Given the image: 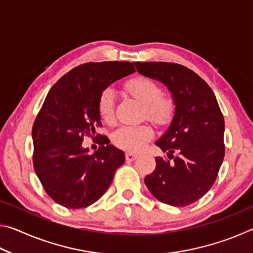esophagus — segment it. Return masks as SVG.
<instances>
[{"instance_id":"esophagus-1","label":"esophagus","mask_w":253,"mask_h":253,"mask_svg":"<svg viewBox=\"0 0 253 253\" xmlns=\"http://www.w3.org/2000/svg\"><path fill=\"white\" fill-rule=\"evenodd\" d=\"M138 158V155H136V154H132V153H126V161L127 162H134L135 160Z\"/></svg>"}]
</instances>
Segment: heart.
<instances>
[{"instance_id": "1", "label": "heart", "mask_w": 253, "mask_h": 253, "mask_svg": "<svg viewBox=\"0 0 253 253\" xmlns=\"http://www.w3.org/2000/svg\"><path fill=\"white\" fill-rule=\"evenodd\" d=\"M126 90L144 106V116L158 126H166L173 121L176 105L172 97L162 95L161 88L153 80L136 77L125 84ZM116 95L111 89L101 93L98 110L100 118L107 124L114 123V108ZM154 130L147 124L123 126L114 132L113 143L124 151L136 153L143 149L153 138Z\"/></svg>"}]
</instances>
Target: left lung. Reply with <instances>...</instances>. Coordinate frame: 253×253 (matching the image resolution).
<instances>
[{
    "mask_svg": "<svg viewBox=\"0 0 253 253\" xmlns=\"http://www.w3.org/2000/svg\"><path fill=\"white\" fill-rule=\"evenodd\" d=\"M140 75L169 89L176 110L169 129L156 145L168 157H156V168L145 177L161 202L186 207L209 192L215 182L225 146L224 118L210 85L188 68L173 62H135Z\"/></svg>",
    "mask_w": 253,
    "mask_h": 253,
    "instance_id": "8db88e82",
    "label": "left lung"
}]
</instances>
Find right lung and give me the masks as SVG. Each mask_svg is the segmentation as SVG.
Masks as SVG:
<instances>
[{
    "instance_id": "right-lung-1",
    "label": "right lung",
    "mask_w": 253,
    "mask_h": 253,
    "mask_svg": "<svg viewBox=\"0 0 253 253\" xmlns=\"http://www.w3.org/2000/svg\"><path fill=\"white\" fill-rule=\"evenodd\" d=\"M135 72L131 62H87L50 89L32 127L33 168L51 199L68 209L87 208L104 195L125 154L96 134L98 104L110 84ZM85 135L101 145L93 154L82 147Z\"/></svg>"
}]
</instances>
